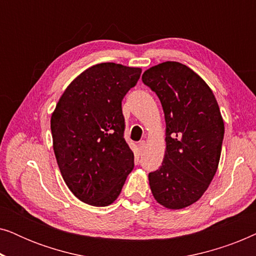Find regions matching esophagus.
Wrapping results in <instances>:
<instances>
[{"label":"esophagus","instance_id":"1","mask_svg":"<svg viewBox=\"0 0 256 256\" xmlns=\"http://www.w3.org/2000/svg\"><path fill=\"white\" fill-rule=\"evenodd\" d=\"M146 141H141L138 143V149L140 150H144L146 149Z\"/></svg>","mask_w":256,"mask_h":256}]
</instances>
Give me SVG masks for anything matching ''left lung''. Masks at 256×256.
Returning a JSON list of instances; mask_svg holds the SVG:
<instances>
[{
  "label": "left lung",
  "mask_w": 256,
  "mask_h": 256,
  "mask_svg": "<svg viewBox=\"0 0 256 256\" xmlns=\"http://www.w3.org/2000/svg\"><path fill=\"white\" fill-rule=\"evenodd\" d=\"M166 118V150L162 166L149 174L154 198L180 210L198 200L218 169L224 121L216 96L197 73L177 62H166L143 73Z\"/></svg>",
  "instance_id": "left-lung-1"
}]
</instances>
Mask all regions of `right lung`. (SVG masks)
<instances>
[{
    "label": "right lung",
    "mask_w": 256,
    "mask_h": 256,
    "mask_svg": "<svg viewBox=\"0 0 256 256\" xmlns=\"http://www.w3.org/2000/svg\"><path fill=\"white\" fill-rule=\"evenodd\" d=\"M141 72L115 62L94 65L70 84L52 113L59 170L86 204H112L134 168V154L124 138L122 99Z\"/></svg>",
    "instance_id": "add662e5"
}]
</instances>
